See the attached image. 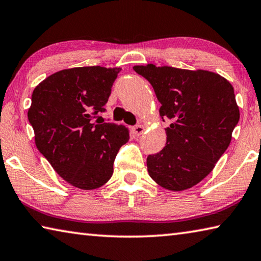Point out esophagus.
<instances>
[{
    "instance_id": "1",
    "label": "esophagus",
    "mask_w": 261,
    "mask_h": 261,
    "mask_svg": "<svg viewBox=\"0 0 261 261\" xmlns=\"http://www.w3.org/2000/svg\"><path fill=\"white\" fill-rule=\"evenodd\" d=\"M144 131H145V126L141 125V124H138V125H136V126L132 127V132H134L136 136L143 135Z\"/></svg>"
}]
</instances>
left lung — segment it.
<instances>
[{"label": "left lung", "instance_id": "1", "mask_svg": "<svg viewBox=\"0 0 261 261\" xmlns=\"http://www.w3.org/2000/svg\"><path fill=\"white\" fill-rule=\"evenodd\" d=\"M134 70L151 83L161 103L160 116L171 121L166 146L147 156L149 176L170 191L194 187L226 152L240 121L232 85L207 70L154 64Z\"/></svg>", "mask_w": 261, "mask_h": 261}]
</instances>
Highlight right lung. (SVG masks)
<instances>
[{
	"label": "right lung",
	"instance_id": "right-lung-1",
	"mask_svg": "<svg viewBox=\"0 0 261 261\" xmlns=\"http://www.w3.org/2000/svg\"><path fill=\"white\" fill-rule=\"evenodd\" d=\"M120 71L99 65L61 70L32 93L28 117L35 145L74 188L94 190L107 183L117 152L130 138L124 125L94 120L106 110Z\"/></svg>",
	"mask_w": 261,
	"mask_h": 261
}]
</instances>
